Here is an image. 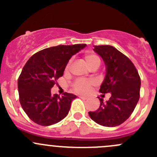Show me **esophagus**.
I'll return each mask as SVG.
<instances>
[{
    "label": "esophagus",
    "instance_id": "34e87169",
    "mask_svg": "<svg viewBox=\"0 0 157 157\" xmlns=\"http://www.w3.org/2000/svg\"><path fill=\"white\" fill-rule=\"evenodd\" d=\"M79 97H80V99H87V97H86V96H79Z\"/></svg>",
    "mask_w": 157,
    "mask_h": 157
}]
</instances>
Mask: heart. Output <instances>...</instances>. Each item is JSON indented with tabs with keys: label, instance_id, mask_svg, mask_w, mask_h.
I'll return each instance as SVG.
<instances>
[{
	"label": "heart",
	"instance_id": "1",
	"mask_svg": "<svg viewBox=\"0 0 157 157\" xmlns=\"http://www.w3.org/2000/svg\"><path fill=\"white\" fill-rule=\"evenodd\" d=\"M85 61L87 63L89 67H91L93 64L96 62H100V59L99 57L93 54H86L85 55ZM69 65V64H68ZM68 67V66H67ZM95 82L93 80H78L76 81L74 84V89L76 92L79 93H83L86 94L90 91V89L92 85H93Z\"/></svg>",
	"mask_w": 157,
	"mask_h": 157
}]
</instances>
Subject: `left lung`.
<instances>
[{
	"label": "left lung",
	"instance_id": "1",
	"mask_svg": "<svg viewBox=\"0 0 157 157\" xmlns=\"http://www.w3.org/2000/svg\"><path fill=\"white\" fill-rule=\"evenodd\" d=\"M103 60L105 78L99 89L102 93H111L106 102L100 100V106L89 112L90 118L105 127H115L126 121L140 99V78L131 60L111 45H94L93 48Z\"/></svg>",
	"mask_w": 157,
	"mask_h": 157
}]
</instances>
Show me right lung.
Wrapping results in <instances>:
<instances>
[{"mask_svg": "<svg viewBox=\"0 0 157 157\" xmlns=\"http://www.w3.org/2000/svg\"><path fill=\"white\" fill-rule=\"evenodd\" d=\"M86 46L77 44L50 47L33 55L26 63L18 79L19 96L22 108L35 123L52 125L67 116L77 96L65 93L60 97L52 95L51 89L63 76L71 57Z\"/></svg>", "mask_w": 157, "mask_h": 157, "instance_id": "right-lung-1", "label": "right lung"}]
</instances>
